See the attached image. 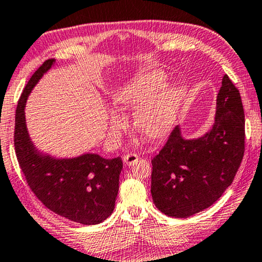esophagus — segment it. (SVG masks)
Segmentation results:
<instances>
[{
	"instance_id": "obj_1",
	"label": "esophagus",
	"mask_w": 262,
	"mask_h": 262,
	"mask_svg": "<svg viewBox=\"0 0 262 262\" xmlns=\"http://www.w3.org/2000/svg\"><path fill=\"white\" fill-rule=\"evenodd\" d=\"M140 159L138 154L135 153H127L126 156L123 157V163L128 165V166H133V165L138 163V160Z\"/></svg>"
}]
</instances>
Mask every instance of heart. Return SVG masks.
<instances>
[{
    "label": "heart",
    "instance_id": "heart-1",
    "mask_svg": "<svg viewBox=\"0 0 262 262\" xmlns=\"http://www.w3.org/2000/svg\"><path fill=\"white\" fill-rule=\"evenodd\" d=\"M166 80L167 77L164 73H152L127 88L116 99L117 105L122 108L142 106L135 114L134 123L142 134L152 139L161 138L171 129L184 96L183 88L174 86L152 100L165 86ZM119 119L113 117L112 126L119 127Z\"/></svg>",
    "mask_w": 262,
    "mask_h": 262
}]
</instances>
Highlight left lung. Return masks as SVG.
<instances>
[{"instance_id":"1","label":"left lung","mask_w":262,"mask_h":262,"mask_svg":"<svg viewBox=\"0 0 262 262\" xmlns=\"http://www.w3.org/2000/svg\"><path fill=\"white\" fill-rule=\"evenodd\" d=\"M240 91L224 75L212 129L185 140L174 127L152 159L153 202L165 215L185 219L212 205L233 183L245 154Z\"/></svg>"}]
</instances>
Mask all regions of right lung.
<instances>
[{
  "label": "right lung",
  "instance_id": "1",
  "mask_svg": "<svg viewBox=\"0 0 262 262\" xmlns=\"http://www.w3.org/2000/svg\"><path fill=\"white\" fill-rule=\"evenodd\" d=\"M54 62L47 59L33 73L17 102L14 147L29 189L41 203L73 222L91 226L112 215L119 192L121 157L104 159L84 154L73 159H52L36 152L28 138L25 104L33 86Z\"/></svg>",
  "mask_w": 262,
  "mask_h": 262
}]
</instances>
